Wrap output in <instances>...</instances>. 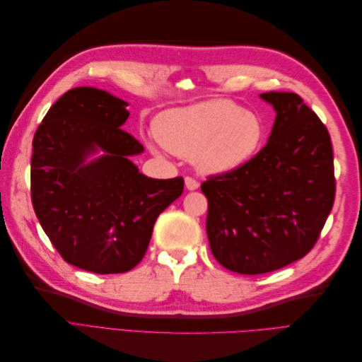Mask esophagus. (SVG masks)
Returning a JSON list of instances; mask_svg holds the SVG:
<instances>
[{
  "instance_id": "1",
  "label": "esophagus",
  "mask_w": 362,
  "mask_h": 362,
  "mask_svg": "<svg viewBox=\"0 0 362 362\" xmlns=\"http://www.w3.org/2000/svg\"><path fill=\"white\" fill-rule=\"evenodd\" d=\"M184 182H185V189H187V190H196L199 187V182L192 177H185Z\"/></svg>"
}]
</instances>
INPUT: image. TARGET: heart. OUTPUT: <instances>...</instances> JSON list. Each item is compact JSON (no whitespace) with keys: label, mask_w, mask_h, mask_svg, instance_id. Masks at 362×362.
I'll return each mask as SVG.
<instances>
[{"label":"heart","mask_w":362,"mask_h":362,"mask_svg":"<svg viewBox=\"0 0 362 362\" xmlns=\"http://www.w3.org/2000/svg\"><path fill=\"white\" fill-rule=\"evenodd\" d=\"M163 148L194 160L206 173L240 168L261 145L264 128L257 115L223 100L163 113L156 124Z\"/></svg>","instance_id":"b5f03b06"}]
</instances>
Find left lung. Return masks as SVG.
Returning <instances> with one entry per match:
<instances>
[{"mask_svg":"<svg viewBox=\"0 0 362 362\" xmlns=\"http://www.w3.org/2000/svg\"><path fill=\"white\" fill-rule=\"evenodd\" d=\"M261 98L276 112L266 146L240 168L201 184L213 255L242 275H261L303 258L335 199L331 136L319 116L291 92Z\"/></svg>","mask_w":362,"mask_h":362,"instance_id":"8db88e82","label":"left lung"}]
</instances>
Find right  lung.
Segmentation results:
<instances>
[{"label": "right lung", "mask_w": 362, "mask_h": 362, "mask_svg": "<svg viewBox=\"0 0 362 362\" xmlns=\"http://www.w3.org/2000/svg\"><path fill=\"white\" fill-rule=\"evenodd\" d=\"M127 105L76 87L54 103L33 139L31 202L43 231L64 261L98 275L134 269L157 217L184 190L182 177L148 178L129 160L144 146L120 128ZM98 148L106 154L86 163Z\"/></svg>", "instance_id": "right-lung-1"}]
</instances>
